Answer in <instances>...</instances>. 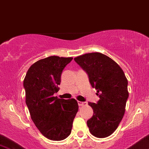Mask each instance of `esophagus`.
Wrapping results in <instances>:
<instances>
[{
	"mask_svg": "<svg viewBox=\"0 0 149 149\" xmlns=\"http://www.w3.org/2000/svg\"><path fill=\"white\" fill-rule=\"evenodd\" d=\"M78 105L81 106V107L87 105V102H80V101H78Z\"/></svg>",
	"mask_w": 149,
	"mask_h": 149,
	"instance_id": "esophagus-1",
	"label": "esophagus"
}]
</instances>
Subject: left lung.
Returning a JSON list of instances; mask_svg holds the SVG:
<instances>
[{"label":"left lung","mask_w":149,"mask_h":149,"mask_svg":"<svg viewBox=\"0 0 149 149\" xmlns=\"http://www.w3.org/2000/svg\"><path fill=\"white\" fill-rule=\"evenodd\" d=\"M74 60L88 73L100 97L97 104L88 103L94 112L87 121L89 130L96 137H107L118 127L125 111L129 97L125 75L116 61L100 52L87 53Z\"/></svg>","instance_id":"8db88e82"}]
</instances>
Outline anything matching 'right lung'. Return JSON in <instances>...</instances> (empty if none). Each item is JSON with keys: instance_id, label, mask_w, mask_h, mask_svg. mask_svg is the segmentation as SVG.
<instances>
[{"instance_id": "obj_1", "label": "right lung", "mask_w": 149, "mask_h": 149, "mask_svg": "<svg viewBox=\"0 0 149 149\" xmlns=\"http://www.w3.org/2000/svg\"><path fill=\"white\" fill-rule=\"evenodd\" d=\"M72 59L57 56L40 59L31 66L24 80L31 118L41 134L52 141H61L69 136L78 111L75 99L54 97L59 90L63 70Z\"/></svg>"}]
</instances>
